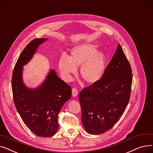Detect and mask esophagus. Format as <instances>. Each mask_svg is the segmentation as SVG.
<instances>
[{
	"mask_svg": "<svg viewBox=\"0 0 153 153\" xmlns=\"http://www.w3.org/2000/svg\"><path fill=\"white\" fill-rule=\"evenodd\" d=\"M78 95V90L76 88H72V96L73 97H76Z\"/></svg>",
	"mask_w": 153,
	"mask_h": 153,
	"instance_id": "obj_1",
	"label": "esophagus"
}]
</instances>
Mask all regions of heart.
I'll return each instance as SVG.
<instances>
[{
  "label": "heart",
  "mask_w": 153,
  "mask_h": 153,
  "mask_svg": "<svg viewBox=\"0 0 153 153\" xmlns=\"http://www.w3.org/2000/svg\"><path fill=\"white\" fill-rule=\"evenodd\" d=\"M106 56L101 50H97L93 43H84L71 50L69 57L63 54L59 61V69L66 79L75 74L78 67L81 66L79 74L88 84L98 82L102 77L105 68Z\"/></svg>",
  "instance_id": "heart-1"
}]
</instances>
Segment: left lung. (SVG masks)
I'll list each match as a JSON object with an SVG mask.
<instances>
[{
  "label": "left lung",
  "mask_w": 153,
  "mask_h": 153,
  "mask_svg": "<svg viewBox=\"0 0 153 153\" xmlns=\"http://www.w3.org/2000/svg\"><path fill=\"white\" fill-rule=\"evenodd\" d=\"M132 79L130 64L118 44L102 77L79 93L82 124L87 133L102 134L120 120L129 101Z\"/></svg>",
  "instance_id": "1"
}]
</instances>
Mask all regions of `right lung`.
<instances>
[{"label":"right lung","instance_id":"right-lung-1","mask_svg":"<svg viewBox=\"0 0 153 153\" xmlns=\"http://www.w3.org/2000/svg\"><path fill=\"white\" fill-rule=\"evenodd\" d=\"M47 39H35L26 46L14 67L12 88L14 104L25 125L38 136L51 137L59 128L58 114L71 97V87L50 70L39 87L29 88L22 79L23 67L30 61L39 46Z\"/></svg>","mask_w":153,"mask_h":153}]
</instances>
